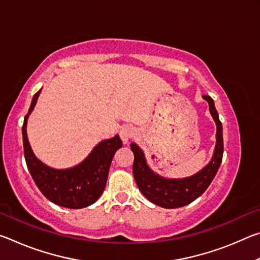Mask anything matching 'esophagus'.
I'll list each match as a JSON object with an SVG mask.
<instances>
[{
  "instance_id": "esophagus-1",
  "label": "esophagus",
  "mask_w": 260,
  "mask_h": 260,
  "mask_svg": "<svg viewBox=\"0 0 260 260\" xmlns=\"http://www.w3.org/2000/svg\"><path fill=\"white\" fill-rule=\"evenodd\" d=\"M119 134H120L121 141L126 144V143L129 142L131 139H133L135 136V129L133 128V127H131L128 125H125V126L121 127Z\"/></svg>"
}]
</instances>
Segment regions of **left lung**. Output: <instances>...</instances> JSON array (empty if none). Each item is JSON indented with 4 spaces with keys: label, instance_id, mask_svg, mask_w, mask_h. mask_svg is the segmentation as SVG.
<instances>
[{
    "label": "left lung",
    "instance_id": "obj_1",
    "mask_svg": "<svg viewBox=\"0 0 260 260\" xmlns=\"http://www.w3.org/2000/svg\"><path fill=\"white\" fill-rule=\"evenodd\" d=\"M209 104L211 116L215 122V146L212 158L199 172L186 178H166L155 172L149 166L146 155L135 142L131 143L134 153L133 174L135 182L144 197L164 209H177L187 205L203 193L217 174L222 160L223 141L222 125L215 110L213 100L208 95L202 96Z\"/></svg>",
    "mask_w": 260,
    "mask_h": 260
}]
</instances>
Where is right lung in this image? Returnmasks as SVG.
<instances>
[{
    "label": "right lung",
    "instance_id": "obj_1",
    "mask_svg": "<svg viewBox=\"0 0 260 260\" xmlns=\"http://www.w3.org/2000/svg\"><path fill=\"white\" fill-rule=\"evenodd\" d=\"M42 88L33 96L23 125L24 155L27 169L40 191L52 203L68 209H82L94 204L107 184L114 153L122 147L119 135L99 142L85 159L68 169H54L34 155L27 138V120Z\"/></svg>",
    "mask_w": 260,
    "mask_h": 260
}]
</instances>
